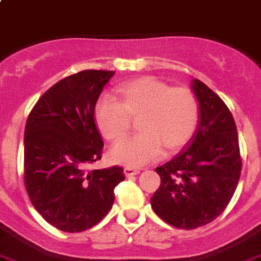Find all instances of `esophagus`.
<instances>
[{
    "label": "esophagus",
    "mask_w": 261,
    "mask_h": 261,
    "mask_svg": "<svg viewBox=\"0 0 261 261\" xmlns=\"http://www.w3.org/2000/svg\"><path fill=\"white\" fill-rule=\"evenodd\" d=\"M139 170H137V168H131V167H126L124 168V175L126 176H133V175H138L139 174Z\"/></svg>",
    "instance_id": "1"
}]
</instances>
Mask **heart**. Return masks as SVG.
<instances>
[{
    "mask_svg": "<svg viewBox=\"0 0 261 261\" xmlns=\"http://www.w3.org/2000/svg\"><path fill=\"white\" fill-rule=\"evenodd\" d=\"M114 98L98 100L94 118L107 141L118 143L131 133L138 119L141 134L111 150L114 163L142 167L163 155L174 154L194 137L199 124V103L187 87H171L152 76L128 81L115 89Z\"/></svg>",
    "mask_w": 261,
    "mask_h": 261,
    "instance_id": "b5f03b06",
    "label": "heart"
}]
</instances>
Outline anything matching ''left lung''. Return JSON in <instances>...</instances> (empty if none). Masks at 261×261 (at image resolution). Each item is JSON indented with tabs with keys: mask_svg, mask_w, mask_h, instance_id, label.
<instances>
[{
	"mask_svg": "<svg viewBox=\"0 0 261 261\" xmlns=\"http://www.w3.org/2000/svg\"><path fill=\"white\" fill-rule=\"evenodd\" d=\"M200 122L186 150L155 168L161 186L151 205L162 220L194 229L215 220L231 201L242 172L236 124L227 105L199 80L192 81Z\"/></svg>",
	"mask_w": 261,
	"mask_h": 261,
	"instance_id": "8db88e82",
	"label": "left lung"
}]
</instances>
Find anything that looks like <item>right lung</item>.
<instances>
[{
	"mask_svg": "<svg viewBox=\"0 0 261 261\" xmlns=\"http://www.w3.org/2000/svg\"><path fill=\"white\" fill-rule=\"evenodd\" d=\"M115 71L83 70L53 85L30 111L23 138V183L34 208L53 227L82 232L113 207L123 168L91 170L103 142L94 109Z\"/></svg>",
	"mask_w": 261,
	"mask_h": 261,
	"instance_id": "obj_1",
	"label": "right lung"
}]
</instances>
